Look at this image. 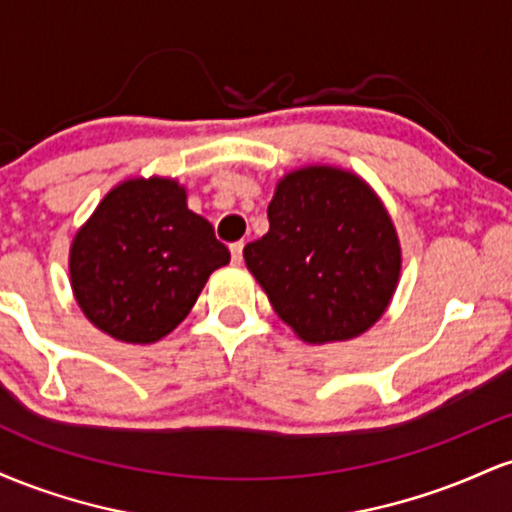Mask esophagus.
I'll list each match as a JSON object with an SVG mask.
<instances>
[{"label":"esophagus","mask_w":512,"mask_h":512,"mask_svg":"<svg viewBox=\"0 0 512 512\" xmlns=\"http://www.w3.org/2000/svg\"><path fill=\"white\" fill-rule=\"evenodd\" d=\"M231 260H233V264L243 262V243H233L231 245Z\"/></svg>","instance_id":"1"}]
</instances>
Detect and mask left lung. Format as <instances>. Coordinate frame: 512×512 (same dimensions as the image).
<instances>
[{
	"label": "left lung",
	"instance_id": "1",
	"mask_svg": "<svg viewBox=\"0 0 512 512\" xmlns=\"http://www.w3.org/2000/svg\"><path fill=\"white\" fill-rule=\"evenodd\" d=\"M269 231L243 250L274 313L308 344L361 337L385 315L402 245L383 199L361 175L303 166L276 182Z\"/></svg>",
	"mask_w": 512,
	"mask_h": 512
}]
</instances>
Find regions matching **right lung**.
I'll return each instance as SVG.
<instances>
[{"mask_svg": "<svg viewBox=\"0 0 512 512\" xmlns=\"http://www.w3.org/2000/svg\"><path fill=\"white\" fill-rule=\"evenodd\" d=\"M231 252L187 209L173 178H129L101 199L69 248V284L93 327L125 344H154L185 320Z\"/></svg>", "mask_w": 512, "mask_h": 512, "instance_id": "add662e5", "label": "right lung"}]
</instances>
